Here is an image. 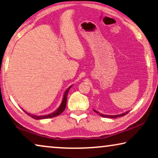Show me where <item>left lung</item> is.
Segmentation results:
<instances>
[{"instance_id": "1", "label": "left lung", "mask_w": 158, "mask_h": 158, "mask_svg": "<svg viewBox=\"0 0 158 158\" xmlns=\"http://www.w3.org/2000/svg\"><path fill=\"white\" fill-rule=\"evenodd\" d=\"M94 111L96 112V113L98 114L99 115L102 116V117H107V118H117V117H119V116H123L124 115H126L129 112V111H125L124 113H122V114H118V115H106V114H101L100 112H98V111H96V110H94Z\"/></svg>"}]
</instances>
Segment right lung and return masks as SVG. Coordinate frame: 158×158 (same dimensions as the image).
Returning <instances> with one entry per match:
<instances>
[{
	"label": "right lung",
	"mask_w": 158,
	"mask_h": 158,
	"mask_svg": "<svg viewBox=\"0 0 158 158\" xmlns=\"http://www.w3.org/2000/svg\"><path fill=\"white\" fill-rule=\"evenodd\" d=\"M72 87V85H70V87L67 88L65 90V91L64 93V95H63V98H62V103L60 106H59V108L57 110H55V111L52 112V113L51 114H46V115H40V116H36V115H34V114H31L29 113H28V112L25 111L24 110H23V111L26 112V114H27L28 115L31 116L33 118H35V119H43V118H53V117H55V116H57L58 115H60V114H62V112L64 111V110L65 109V107H66V103H67V97H68V94L69 92V90H70V88Z\"/></svg>",
	"instance_id": "add662e5"
}]
</instances>
